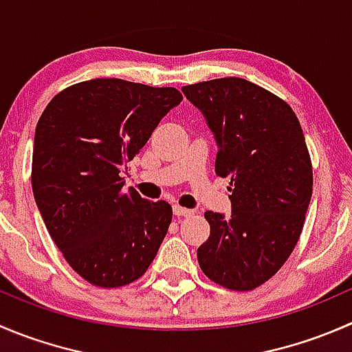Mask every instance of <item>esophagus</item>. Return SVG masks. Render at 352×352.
<instances>
[{
	"mask_svg": "<svg viewBox=\"0 0 352 352\" xmlns=\"http://www.w3.org/2000/svg\"><path fill=\"white\" fill-rule=\"evenodd\" d=\"M173 214L184 216V218H187V216H192L194 211H192V209H187V208H182V206L175 204V206H173Z\"/></svg>",
	"mask_w": 352,
	"mask_h": 352,
	"instance_id": "1",
	"label": "esophagus"
}]
</instances>
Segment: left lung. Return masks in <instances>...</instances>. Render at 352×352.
Instances as JSON below:
<instances>
[{
	"label": "left lung",
	"instance_id": "8db88e82",
	"mask_svg": "<svg viewBox=\"0 0 352 352\" xmlns=\"http://www.w3.org/2000/svg\"><path fill=\"white\" fill-rule=\"evenodd\" d=\"M218 146L214 172L230 177L232 216L206 211L202 272L228 289L272 278L293 252L311 199L314 173L303 131L286 102L242 78L182 87Z\"/></svg>",
	"mask_w": 352,
	"mask_h": 352
}]
</instances>
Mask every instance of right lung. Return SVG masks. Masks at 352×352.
<instances>
[{
    "mask_svg": "<svg viewBox=\"0 0 352 352\" xmlns=\"http://www.w3.org/2000/svg\"><path fill=\"white\" fill-rule=\"evenodd\" d=\"M180 102L175 88L98 78L63 90L38 119L35 202L67 264L90 285H129L156 257L172 206L126 189L122 173Z\"/></svg>",
    "mask_w": 352,
    "mask_h": 352,
    "instance_id": "obj_1",
    "label": "right lung"
}]
</instances>
